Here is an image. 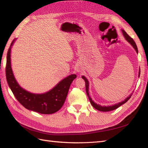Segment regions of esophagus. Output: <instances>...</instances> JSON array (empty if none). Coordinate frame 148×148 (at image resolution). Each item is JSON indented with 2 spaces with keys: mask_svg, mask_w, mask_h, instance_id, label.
<instances>
[{
  "mask_svg": "<svg viewBox=\"0 0 148 148\" xmlns=\"http://www.w3.org/2000/svg\"><path fill=\"white\" fill-rule=\"evenodd\" d=\"M75 70H76L77 72H79H79H81V71H82L81 68L79 66H77L76 67H75Z\"/></svg>",
  "mask_w": 148,
  "mask_h": 148,
  "instance_id": "esophagus-1",
  "label": "esophagus"
}]
</instances>
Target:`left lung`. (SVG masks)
I'll use <instances>...</instances> for the list:
<instances>
[{"instance_id":"left-lung-1","label":"left lung","mask_w":148,"mask_h":148,"mask_svg":"<svg viewBox=\"0 0 148 148\" xmlns=\"http://www.w3.org/2000/svg\"><path fill=\"white\" fill-rule=\"evenodd\" d=\"M122 33H123V36H124V37L125 38V39L128 41V42L132 45V47L134 48V49L136 50V52L138 53V50H137V45L135 43L134 41V40L131 37H130L127 33L124 30H122ZM139 75H140V71H139ZM82 78L85 81V84H86V93H87V95H88V97L89 98V99H90V103L92 105V106H93V107L95 108L98 110L99 111H101V112H108V111H112V110H115L117 108H119V106H121L122 105L124 104L125 103H126L127 101L130 98V97H131L132 95H130L129 97L125 99H124V101H121L119 103L117 104H115V105H113L112 106H102L101 105H98L97 103H95V102L92 101V99L90 98V95H89V92H88V86H89V82L87 80V79L84 76H82Z\"/></svg>"}]
</instances>
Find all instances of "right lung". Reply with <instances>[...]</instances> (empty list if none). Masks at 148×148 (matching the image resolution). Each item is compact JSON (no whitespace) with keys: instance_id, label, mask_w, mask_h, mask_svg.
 <instances>
[{"instance_id":"right-lung-1","label":"right lung","mask_w":148,"mask_h":148,"mask_svg":"<svg viewBox=\"0 0 148 148\" xmlns=\"http://www.w3.org/2000/svg\"><path fill=\"white\" fill-rule=\"evenodd\" d=\"M14 40L8 51L5 67L6 79L9 86L18 101L29 110L42 114L57 112L63 106L70 86L77 75L72 74L62 80L56 87L44 94L37 95L27 92L21 88L16 81L11 66V49Z\"/></svg>"}]
</instances>
